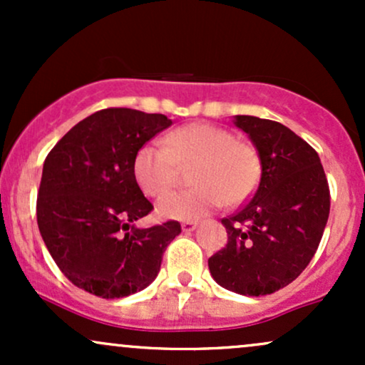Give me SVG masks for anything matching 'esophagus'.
Instances as JSON below:
<instances>
[{
  "mask_svg": "<svg viewBox=\"0 0 365 365\" xmlns=\"http://www.w3.org/2000/svg\"><path fill=\"white\" fill-rule=\"evenodd\" d=\"M197 225H199L197 221H185V223H182V230L183 232H194Z\"/></svg>",
  "mask_w": 365,
  "mask_h": 365,
  "instance_id": "obj_1",
  "label": "esophagus"
}]
</instances>
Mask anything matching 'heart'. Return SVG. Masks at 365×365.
Masks as SVG:
<instances>
[{
	"instance_id": "obj_1",
	"label": "heart",
	"mask_w": 365,
	"mask_h": 365,
	"mask_svg": "<svg viewBox=\"0 0 365 365\" xmlns=\"http://www.w3.org/2000/svg\"><path fill=\"white\" fill-rule=\"evenodd\" d=\"M165 145L145 144L133 158V178L149 197H161L177 185L180 168H190L188 190L175 192L158 202L166 220L194 221L221 204L242 202L261 175V161L252 145L238 142L228 130L192 123L168 133Z\"/></svg>"
}]
</instances>
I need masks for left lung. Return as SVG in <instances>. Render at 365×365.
Returning a JSON list of instances; mask_svg holds the SVG:
<instances>
[{
    "label": "left lung",
    "mask_w": 365,
    "mask_h": 365,
    "mask_svg": "<svg viewBox=\"0 0 365 365\" xmlns=\"http://www.w3.org/2000/svg\"><path fill=\"white\" fill-rule=\"evenodd\" d=\"M261 161V180L240 211L225 217L228 244L209 257L220 287L261 297L290 284L311 262L329 216V187L317 153L284 125L237 115Z\"/></svg>",
    "instance_id": "8db88e82"
}]
</instances>
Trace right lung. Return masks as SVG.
<instances>
[{
	"label": "right lung",
	"instance_id": "add662e5",
	"mask_svg": "<svg viewBox=\"0 0 365 365\" xmlns=\"http://www.w3.org/2000/svg\"><path fill=\"white\" fill-rule=\"evenodd\" d=\"M173 123L168 116L108 108L78 121L51 149L37 194V225L75 287L120 299L156 279L178 221L137 228L153 211L133 178V158Z\"/></svg>",
	"mask_w": 365,
	"mask_h": 365
}]
</instances>
